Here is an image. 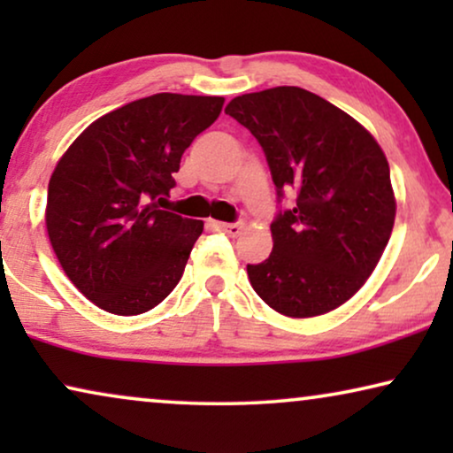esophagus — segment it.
Wrapping results in <instances>:
<instances>
[{
    "mask_svg": "<svg viewBox=\"0 0 453 453\" xmlns=\"http://www.w3.org/2000/svg\"><path fill=\"white\" fill-rule=\"evenodd\" d=\"M216 228L222 233H226L228 237H239L241 231H243V222H219Z\"/></svg>",
    "mask_w": 453,
    "mask_h": 453,
    "instance_id": "34e87169",
    "label": "esophagus"
}]
</instances>
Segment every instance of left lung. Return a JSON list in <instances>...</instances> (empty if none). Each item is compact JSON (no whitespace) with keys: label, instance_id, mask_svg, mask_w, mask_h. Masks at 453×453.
<instances>
[{"label":"left lung","instance_id":"8db88e82","mask_svg":"<svg viewBox=\"0 0 453 453\" xmlns=\"http://www.w3.org/2000/svg\"><path fill=\"white\" fill-rule=\"evenodd\" d=\"M259 142L278 202L274 247L247 265L256 293L287 318H315L350 299L375 270L395 219L389 165L373 135L299 86L233 98L225 109Z\"/></svg>","mask_w":453,"mask_h":453}]
</instances>
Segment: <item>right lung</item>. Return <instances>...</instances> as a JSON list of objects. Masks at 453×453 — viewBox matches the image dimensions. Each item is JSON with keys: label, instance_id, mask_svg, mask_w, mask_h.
Here are the masks:
<instances>
[{"label": "right lung", "instance_id": "obj_1", "mask_svg": "<svg viewBox=\"0 0 453 453\" xmlns=\"http://www.w3.org/2000/svg\"><path fill=\"white\" fill-rule=\"evenodd\" d=\"M225 98L158 92L98 117L55 166L47 233L67 278L115 315L150 311L181 280L203 222L160 210L185 148Z\"/></svg>", "mask_w": 453, "mask_h": 453}]
</instances>
